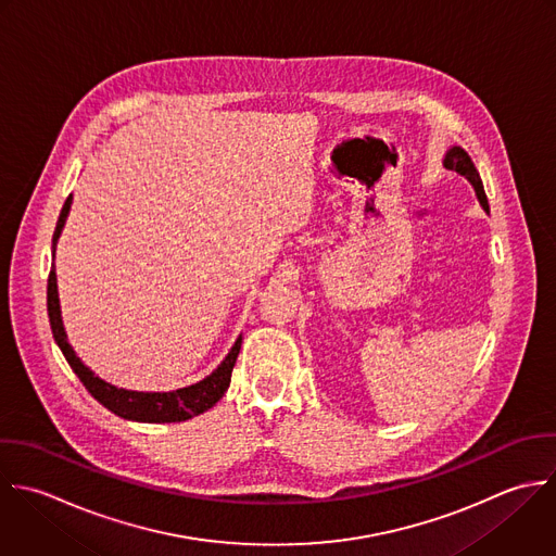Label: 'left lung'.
<instances>
[{"mask_svg": "<svg viewBox=\"0 0 556 556\" xmlns=\"http://www.w3.org/2000/svg\"><path fill=\"white\" fill-rule=\"evenodd\" d=\"M444 166L451 168V170H457V173L466 175V177L472 181V186H475V190H477V197H479V201L483 203V207L490 210V205H488V194H485V190H483V181H481V177H479V170H477V166L472 164L470 155H468L462 147H453V149L446 153Z\"/></svg>", "mask_w": 556, "mask_h": 556, "instance_id": "obj_1", "label": "left lung"}]
</instances>
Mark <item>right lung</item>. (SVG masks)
Returning a JSON list of instances; mask_svg holds the SVG:
<instances>
[{"label":"right lung","mask_w":556,"mask_h":556,"mask_svg":"<svg viewBox=\"0 0 556 556\" xmlns=\"http://www.w3.org/2000/svg\"><path fill=\"white\" fill-rule=\"evenodd\" d=\"M71 207V194L66 197L62 212L58 216L55 229H53V240H51V251L55 253V242L58 236L62 231L64 218L68 214ZM47 314H49V325H51V333L53 340L58 342L62 355L66 357L68 366L73 368V372L79 377V381L84 383V388L110 412H114L121 418L127 420H138V422H184L192 416H199L203 412H207L210 407H214L223 394L227 392L229 383H231V372L240 353V344L242 338L236 340L231 353L225 357V362L203 381L184 388V390H175V392H129V390H118L105 381H101L99 377H94L81 362L79 357L73 353V349L66 342V333L62 327V318H60V305H58V286H55V270L51 264L49 270V279H47Z\"/></svg>","instance_id":"add662e5"}]
</instances>
